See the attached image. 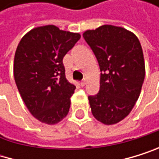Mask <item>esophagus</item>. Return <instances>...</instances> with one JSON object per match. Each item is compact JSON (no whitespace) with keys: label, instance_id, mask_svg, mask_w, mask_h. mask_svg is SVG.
Instances as JSON below:
<instances>
[{"label":"esophagus","instance_id":"obj_1","mask_svg":"<svg viewBox=\"0 0 159 159\" xmlns=\"http://www.w3.org/2000/svg\"><path fill=\"white\" fill-rule=\"evenodd\" d=\"M86 84H87V80H86V79H84V80H83V81H81V83H80V85H81L82 87H84Z\"/></svg>","mask_w":159,"mask_h":159}]
</instances>
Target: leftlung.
Here are the masks:
<instances>
[{"mask_svg": "<svg viewBox=\"0 0 159 159\" xmlns=\"http://www.w3.org/2000/svg\"><path fill=\"white\" fill-rule=\"evenodd\" d=\"M101 71L100 89L89 96L93 115L105 125L116 124L131 112L145 77V62L138 38L121 26L104 25L86 30Z\"/></svg>", "mask_w": 159, "mask_h": 159, "instance_id": "obj_1", "label": "left lung"}]
</instances>
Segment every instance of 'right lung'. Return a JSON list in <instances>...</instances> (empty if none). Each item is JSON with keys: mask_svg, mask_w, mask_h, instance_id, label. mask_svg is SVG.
<instances>
[{"mask_svg": "<svg viewBox=\"0 0 159 159\" xmlns=\"http://www.w3.org/2000/svg\"><path fill=\"white\" fill-rule=\"evenodd\" d=\"M80 37L48 25L31 29L17 47L15 82L29 112L42 123L57 124L69 113L76 87L66 80L63 58Z\"/></svg>", "mask_w": 159, "mask_h": 159, "instance_id": "right-lung-1", "label": "right lung"}]
</instances>
